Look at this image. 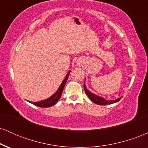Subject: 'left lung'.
Segmentation results:
<instances>
[{
  "instance_id": "8db88e82",
  "label": "left lung",
  "mask_w": 148,
  "mask_h": 148,
  "mask_svg": "<svg viewBox=\"0 0 148 148\" xmlns=\"http://www.w3.org/2000/svg\"><path fill=\"white\" fill-rule=\"evenodd\" d=\"M84 87L85 92H86V94L87 95V96L89 97V99H90L92 102L96 103V104H99V105L111 104V103H114L115 102H118V101H120V99L122 98V97H120L115 100H106L104 98L101 97L96 95L93 94V93H92L91 92H90L87 89V88H86L85 84L84 85Z\"/></svg>"
}]
</instances>
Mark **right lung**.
I'll list each match as a JSON object with an SVG mask.
<instances>
[{
	"mask_svg": "<svg viewBox=\"0 0 148 148\" xmlns=\"http://www.w3.org/2000/svg\"><path fill=\"white\" fill-rule=\"evenodd\" d=\"M71 71L69 70L68 73H67V76H65L64 79L62 81V84H60V87H59L58 90L52 96H51L50 97H49L48 99L42 100V101H37V102H33V101H29L30 103H33V104L35 105V106H37L38 107H42V108H47V107H50L53 106L55 103H56L58 102L59 99H60L61 95H62V90H63L64 86H65L66 82H67V80L68 79V76L69 73H70Z\"/></svg>",
	"mask_w": 148,
	"mask_h": 148,
	"instance_id": "1",
	"label": "right lung"
}]
</instances>
